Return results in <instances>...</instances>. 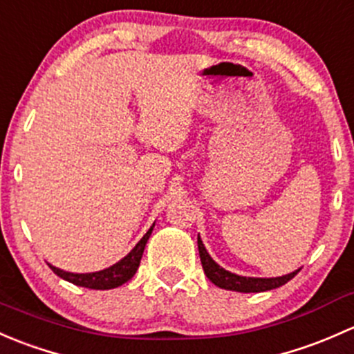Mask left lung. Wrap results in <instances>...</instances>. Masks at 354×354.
<instances>
[{"label":"left lung","mask_w":354,"mask_h":354,"mask_svg":"<svg viewBox=\"0 0 354 354\" xmlns=\"http://www.w3.org/2000/svg\"><path fill=\"white\" fill-rule=\"evenodd\" d=\"M198 249H199V257H201V264L204 269V274L209 278L211 283H214L216 286L223 288V290H232V291H240V293H259V291H268L274 290V288L283 286L285 283L290 281L291 278L298 274V271L290 272L286 276H279V278H245V276H236L233 272L225 271L223 268L216 264L213 259L209 257V254L204 249L201 239L198 236Z\"/></svg>","instance_id":"8db88e82"}]
</instances>
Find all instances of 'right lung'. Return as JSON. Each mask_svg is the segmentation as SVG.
Masks as SVG:
<instances>
[{
    "instance_id": "obj_1",
    "label": "right lung",
    "mask_w": 354,
    "mask_h": 354,
    "mask_svg": "<svg viewBox=\"0 0 354 354\" xmlns=\"http://www.w3.org/2000/svg\"><path fill=\"white\" fill-rule=\"evenodd\" d=\"M153 227L145 233L143 239L136 243L133 250L127 254L126 257L121 259L118 264L111 266V268L104 269V271L98 272H88V274H75V272H66L61 271V269L54 268V266L49 264V268L53 269L54 274H57L59 278L66 279V281L73 283L76 286L90 288V290H112V288H118L124 285L126 281H129L131 278L136 272L138 266H140L141 256H143L145 245H147L148 239H150Z\"/></svg>"
}]
</instances>
